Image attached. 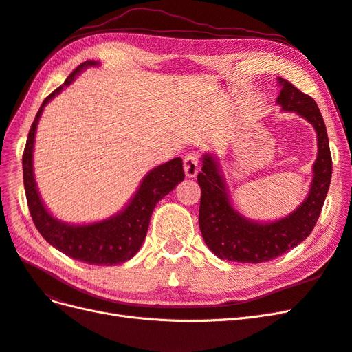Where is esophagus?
Listing matches in <instances>:
<instances>
[{
  "mask_svg": "<svg viewBox=\"0 0 352 352\" xmlns=\"http://www.w3.org/2000/svg\"><path fill=\"white\" fill-rule=\"evenodd\" d=\"M198 168H199V163H198V155L190 153L184 158V170L186 177H195L198 175Z\"/></svg>",
  "mask_w": 352,
  "mask_h": 352,
  "instance_id": "1",
  "label": "esophagus"
}]
</instances>
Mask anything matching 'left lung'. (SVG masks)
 <instances>
[{
	"label": "left lung",
	"mask_w": 352,
	"mask_h": 352,
	"mask_svg": "<svg viewBox=\"0 0 352 352\" xmlns=\"http://www.w3.org/2000/svg\"><path fill=\"white\" fill-rule=\"evenodd\" d=\"M278 82L282 89L276 102L283 111L301 116L317 135V158L313 164L310 192L282 219H248L233 206L217 157L206 153L197 177L201 188L199 229L207 247L221 260L257 264L279 257L310 235L324 204L332 179V157L322 113L316 101L292 83L283 78H278Z\"/></svg>",
	"instance_id": "8db88e82"
}]
</instances>
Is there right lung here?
Instances as JSON below:
<instances>
[{
	"mask_svg": "<svg viewBox=\"0 0 352 352\" xmlns=\"http://www.w3.org/2000/svg\"><path fill=\"white\" fill-rule=\"evenodd\" d=\"M100 63L88 60L74 69L65 83L42 102L28 135L23 153V182L32 220L44 239L69 257L94 265H114L131 260L140 251L157 202L182 182V158H173L148 172L129 202L116 214L94 223L74 225L58 220L42 201L34 173V146L36 127L45 105L88 67Z\"/></svg>",
	"mask_w": 352,
	"mask_h": 352,
	"instance_id": "1",
	"label": "right lung"
}]
</instances>
